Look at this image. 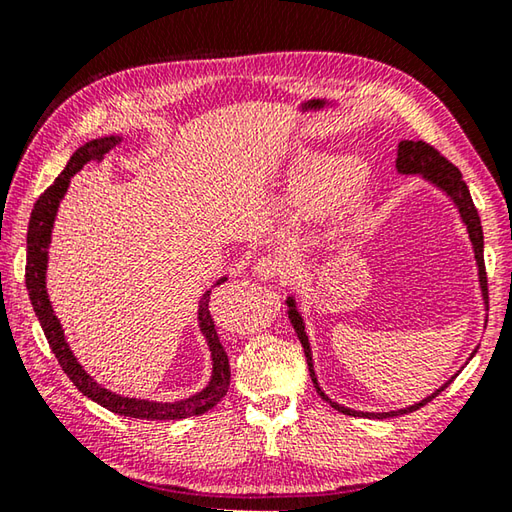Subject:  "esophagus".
<instances>
[{
  "mask_svg": "<svg viewBox=\"0 0 512 512\" xmlns=\"http://www.w3.org/2000/svg\"><path fill=\"white\" fill-rule=\"evenodd\" d=\"M259 280H288L293 273V262L284 255H264L253 266Z\"/></svg>",
  "mask_w": 512,
  "mask_h": 512,
  "instance_id": "obj_1",
  "label": "esophagus"
}]
</instances>
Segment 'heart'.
Instances as JSON below:
<instances>
[{"mask_svg":"<svg viewBox=\"0 0 512 512\" xmlns=\"http://www.w3.org/2000/svg\"><path fill=\"white\" fill-rule=\"evenodd\" d=\"M360 165L351 156L315 163L302 183V201L309 208H324L358 181Z\"/></svg>","mask_w":512,"mask_h":512,"instance_id":"heart-1","label":"heart"}]
</instances>
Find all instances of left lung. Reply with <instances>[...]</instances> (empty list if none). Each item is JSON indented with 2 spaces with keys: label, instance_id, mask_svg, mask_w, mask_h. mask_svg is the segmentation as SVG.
<instances>
[{
  "label": "left lung",
  "instance_id": "left-lung-1",
  "mask_svg": "<svg viewBox=\"0 0 512 512\" xmlns=\"http://www.w3.org/2000/svg\"><path fill=\"white\" fill-rule=\"evenodd\" d=\"M396 170L401 174H421L423 179L432 181L436 188H441L448 197L454 201V206H457L459 215L463 219V224L468 228V235L472 241V248H475V259H477V266H479V284H481V293H483V302L488 304V280H486V264H483V230H481V219H479V212L475 208V203H472L470 197V190L466 181H463L461 172L454 167L445 156L434 150L432 145H427L425 141H401L398 143V159H396ZM288 304V320H291L293 329L297 333V338H300L302 347H304V356L306 362H309V371H311V380L315 389H318V394L327 401L333 410H338L347 416H365V418H389V416H401L407 412H416L421 410L423 405H427L432 401L434 396H439L445 387H448L452 380H448L441 389H436L432 396L423 398L421 403H414L410 407H405V410H398V412H356V410H349L345 405H338L333 403L331 398L322 392L320 385H318V378H315V371H313V358H311V347H309V338H306V331H304V322H302V315L297 313L295 309V300L293 297H288L286 300ZM477 353V351H475ZM472 353V356H475ZM470 356V358H472Z\"/></svg>",
  "mask_w": 512,
  "mask_h": 512
}]
</instances>
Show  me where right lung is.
Listing matches in <instances>:
<instances>
[{
    "instance_id": "add662e5",
    "label": "right lung",
    "mask_w": 512,
    "mask_h": 512,
    "mask_svg": "<svg viewBox=\"0 0 512 512\" xmlns=\"http://www.w3.org/2000/svg\"><path fill=\"white\" fill-rule=\"evenodd\" d=\"M120 143V136H107L96 138L82 147H78L69 159L67 167L60 172L58 179L53 181L35 201L31 221H29V235H26V288H29V297L33 304V311L37 320L42 324V331L49 347L58 358L60 367L69 380L76 385L82 394L91 401L105 407V410L120 414V416H132V418H147V421H172V418H188L199 416L215 407L221 398L226 396L230 387V362L224 347H221L215 320L210 315V291L203 293L199 300V327L201 333L208 340V347L212 353V378L206 389H201L199 394H194L185 401L174 403H156V401H141V398H127L109 392V389L100 387L94 378H91L85 369L80 367V362L73 356L67 340H64V331L60 327V320L55 318L51 309L49 295H46V262H49V244H51V228L55 212H58L60 201L64 192L69 188L71 176L80 172L87 163H100L111 147ZM226 280V277H224ZM224 280H219L221 284Z\"/></svg>"
}]
</instances>
